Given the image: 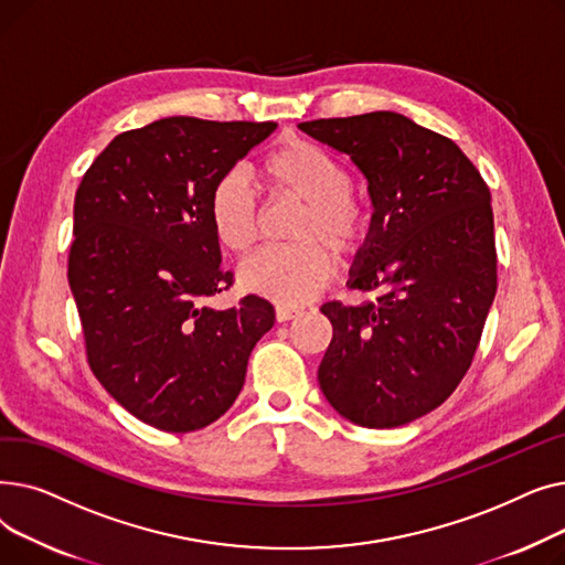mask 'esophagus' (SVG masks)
I'll list each match as a JSON object with an SVG mask.
<instances>
[{
  "label": "esophagus",
  "instance_id": "esophagus-1",
  "mask_svg": "<svg viewBox=\"0 0 565 565\" xmlns=\"http://www.w3.org/2000/svg\"><path fill=\"white\" fill-rule=\"evenodd\" d=\"M305 311L302 309H292V307H277V311H275V316H277V322H286V320H292V318H298V316H302Z\"/></svg>",
  "mask_w": 565,
  "mask_h": 565
}]
</instances>
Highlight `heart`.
Wrapping results in <instances>:
<instances>
[{"label": "heart", "mask_w": 565, "mask_h": 565, "mask_svg": "<svg viewBox=\"0 0 565 565\" xmlns=\"http://www.w3.org/2000/svg\"><path fill=\"white\" fill-rule=\"evenodd\" d=\"M258 183L277 201L300 203L286 249L263 252L241 267V286L284 307L309 302L332 275V256L358 254L371 231L366 201L350 188L348 167L328 148L288 135L256 167ZM217 243L231 254H249L260 233V213L237 173L220 178L207 201Z\"/></svg>", "instance_id": "heart-1"}]
</instances>
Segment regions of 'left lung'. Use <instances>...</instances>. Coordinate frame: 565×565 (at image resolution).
Wrapping results in <instances>:
<instances>
[{
    "instance_id": "8db88e82",
    "label": "left lung",
    "mask_w": 565,
    "mask_h": 565,
    "mask_svg": "<svg viewBox=\"0 0 565 565\" xmlns=\"http://www.w3.org/2000/svg\"><path fill=\"white\" fill-rule=\"evenodd\" d=\"M300 130L350 156L373 203L348 281L371 300L320 307L334 330L320 390L358 426L409 424L456 392L481 341L497 292L490 190L449 137L396 111Z\"/></svg>"
}]
</instances>
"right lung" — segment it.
Masks as SVG:
<instances>
[{"label":"right lung","mask_w":565,"mask_h":565,"mask_svg":"<svg viewBox=\"0 0 565 565\" xmlns=\"http://www.w3.org/2000/svg\"><path fill=\"white\" fill-rule=\"evenodd\" d=\"M277 124L169 116L121 132L86 169L75 194L68 284L86 358L107 394L164 433L211 426L245 384L275 307L226 290L207 220L211 192Z\"/></svg>","instance_id":"1"}]
</instances>
